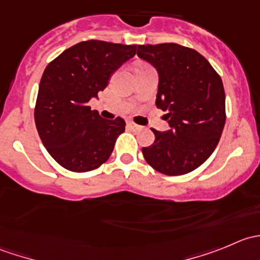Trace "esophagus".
I'll use <instances>...</instances> for the list:
<instances>
[{
	"label": "esophagus",
	"instance_id": "obj_1",
	"mask_svg": "<svg viewBox=\"0 0 260 260\" xmlns=\"http://www.w3.org/2000/svg\"><path fill=\"white\" fill-rule=\"evenodd\" d=\"M127 127L129 128L131 131H140V129H142V127H141V125L136 124V123H133L132 120H127Z\"/></svg>",
	"mask_w": 260,
	"mask_h": 260
}]
</instances>
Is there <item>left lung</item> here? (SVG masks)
Instances as JSON below:
<instances>
[{"mask_svg": "<svg viewBox=\"0 0 260 260\" xmlns=\"http://www.w3.org/2000/svg\"><path fill=\"white\" fill-rule=\"evenodd\" d=\"M137 55L158 73L157 108L167 112L170 129H152L143 147L146 161L169 176L188 174L204 164L221 137L225 91L221 78L196 50L179 44L138 45Z\"/></svg>", "mask_w": 260, "mask_h": 260, "instance_id": "obj_1", "label": "left lung"}]
</instances>
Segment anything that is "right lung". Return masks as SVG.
<instances>
[{
    "label": "right lung",
    "mask_w": 260,
    "mask_h": 260,
    "mask_svg": "<svg viewBox=\"0 0 260 260\" xmlns=\"http://www.w3.org/2000/svg\"><path fill=\"white\" fill-rule=\"evenodd\" d=\"M137 45L89 40L62 51L46 67L39 85L35 123L43 145L64 169L88 172L107 161L124 132L120 117L103 119L88 106L98 98Z\"/></svg>",
    "instance_id": "right-lung-1"
}]
</instances>
